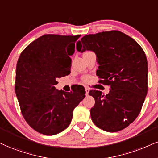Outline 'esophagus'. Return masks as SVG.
Returning a JSON list of instances; mask_svg holds the SVG:
<instances>
[{
  "mask_svg": "<svg viewBox=\"0 0 158 158\" xmlns=\"http://www.w3.org/2000/svg\"><path fill=\"white\" fill-rule=\"evenodd\" d=\"M85 95H86V96H88V95H89V88H87V87H85Z\"/></svg>",
  "mask_w": 158,
  "mask_h": 158,
  "instance_id": "1",
  "label": "esophagus"
}]
</instances>
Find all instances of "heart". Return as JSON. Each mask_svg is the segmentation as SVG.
<instances>
[{"label":"heart","mask_w":158,"mask_h":158,"mask_svg":"<svg viewBox=\"0 0 158 158\" xmlns=\"http://www.w3.org/2000/svg\"><path fill=\"white\" fill-rule=\"evenodd\" d=\"M88 78H89L88 77H84V80H85V81H87V80H88Z\"/></svg>","instance_id":"heart-1"}]
</instances>
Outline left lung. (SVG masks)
<instances>
[{
  "label": "left lung",
  "mask_w": 158,
  "mask_h": 158,
  "mask_svg": "<svg viewBox=\"0 0 158 158\" xmlns=\"http://www.w3.org/2000/svg\"><path fill=\"white\" fill-rule=\"evenodd\" d=\"M78 52H95L100 82L110 85L108 94L91 90L95 100L91 120L107 132H117L129 126L139 116L147 96L148 64L141 47L118 31L85 35L76 47Z\"/></svg>",
  "instance_id": "1"
}]
</instances>
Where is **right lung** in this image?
Returning a JSON list of instances; mask_svg holds the SVG:
<instances>
[{"label":"right lung","instance_id":"right-lung-1","mask_svg":"<svg viewBox=\"0 0 158 158\" xmlns=\"http://www.w3.org/2000/svg\"><path fill=\"white\" fill-rule=\"evenodd\" d=\"M81 35L45 34L28 44L16 68L15 93L23 117L38 133L53 135L69 125L74 109L85 97L82 85L57 90V78L69 75Z\"/></svg>","mask_w":158,"mask_h":158}]
</instances>
